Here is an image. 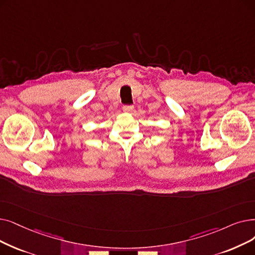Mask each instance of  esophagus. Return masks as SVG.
Here are the masks:
<instances>
[{"label":"esophagus","instance_id":"obj_1","mask_svg":"<svg viewBox=\"0 0 255 255\" xmlns=\"http://www.w3.org/2000/svg\"><path fill=\"white\" fill-rule=\"evenodd\" d=\"M133 105H124L123 106V110L125 113H131L132 110H133Z\"/></svg>","mask_w":255,"mask_h":255}]
</instances>
